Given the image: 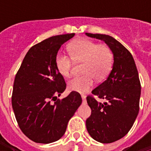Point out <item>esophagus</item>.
Masks as SVG:
<instances>
[{
    "label": "esophagus",
    "mask_w": 151,
    "mask_h": 151,
    "mask_svg": "<svg viewBox=\"0 0 151 151\" xmlns=\"http://www.w3.org/2000/svg\"><path fill=\"white\" fill-rule=\"evenodd\" d=\"M81 97H82V103L85 104V103H86V96H85V95H81Z\"/></svg>",
    "instance_id": "esophagus-1"
}]
</instances>
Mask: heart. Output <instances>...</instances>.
<instances>
[{
  "mask_svg": "<svg viewBox=\"0 0 151 151\" xmlns=\"http://www.w3.org/2000/svg\"><path fill=\"white\" fill-rule=\"evenodd\" d=\"M70 57L58 53L55 57L57 70L64 78L70 75L73 59L75 63H83L82 73L85 75L74 77L68 83L71 91L85 93L94 83V78L102 81L111 70L114 55L110 48L106 45H98L88 39H78L69 44Z\"/></svg>",
  "mask_w": 151,
  "mask_h": 151,
  "instance_id": "1",
  "label": "heart"
}]
</instances>
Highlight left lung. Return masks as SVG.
I'll list each match as a JSON object with an SVG mask.
<instances>
[{"label":"left lung","mask_w":151,"mask_h":151,"mask_svg":"<svg viewBox=\"0 0 151 151\" xmlns=\"http://www.w3.org/2000/svg\"><path fill=\"white\" fill-rule=\"evenodd\" d=\"M85 34L104 41L114 55L113 69L107 79L92 91L106 102L87 96L92 114L86 120L92 138L102 143H113L129 132L139 114L141 85L138 70L131 53L116 39L106 34Z\"/></svg>","instance_id":"8db88e82"}]
</instances>
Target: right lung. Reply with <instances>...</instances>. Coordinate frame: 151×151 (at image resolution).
I'll use <instances>...</instances> for the list:
<instances>
[{"label":"right lung","instance_id":"add662e5","mask_svg":"<svg viewBox=\"0 0 151 151\" xmlns=\"http://www.w3.org/2000/svg\"><path fill=\"white\" fill-rule=\"evenodd\" d=\"M74 35L51 37L31 47L15 75L12 96L14 114L20 129L35 143L59 140L82 102L77 92L57 99L66 85L57 70L55 57L62 45Z\"/></svg>","mask_w":151,"mask_h":151}]
</instances>
